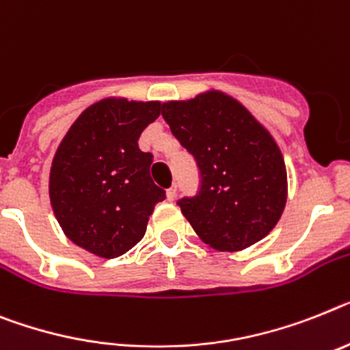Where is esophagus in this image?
Returning <instances> with one entry per match:
<instances>
[{
    "label": "esophagus",
    "mask_w": 350,
    "mask_h": 350,
    "mask_svg": "<svg viewBox=\"0 0 350 350\" xmlns=\"http://www.w3.org/2000/svg\"><path fill=\"white\" fill-rule=\"evenodd\" d=\"M176 193H178V189H176V185H172V187L167 190V199H169L170 202L176 201Z\"/></svg>",
    "instance_id": "esophagus-1"
}]
</instances>
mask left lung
<instances>
[{
  "label": "left lung",
  "instance_id": "1",
  "mask_svg": "<svg viewBox=\"0 0 350 350\" xmlns=\"http://www.w3.org/2000/svg\"><path fill=\"white\" fill-rule=\"evenodd\" d=\"M161 116L201 170L198 196L178 201L199 239L226 252L265 239L288 196L283 154L270 131L220 90L163 103Z\"/></svg>",
  "mask_w": 350,
  "mask_h": 350
}]
</instances>
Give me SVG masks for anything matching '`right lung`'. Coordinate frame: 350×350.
I'll return each mask as SVG.
<instances>
[{
    "instance_id": "obj_1",
    "label": "right lung",
    "mask_w": 350,
    "mask_h": 350,
    "mask_svg": "<svg viewBox=\"0 0 350 350\" xmlns=\"http://www.w3.org/2000/svg\"><path fill=\"white\" fill-rule=\"evenodd\" d=\"M160 101L105 98L85 108L62 139L49 170V201L62 231L99 258H117L142 240L165 190L152 183L151 152L139 137Z\"/></svg>"
}]
</instances>
